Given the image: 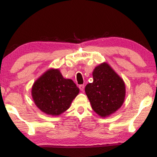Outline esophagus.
<instances>
[{
    "mask_svg": "<svg viewBox=\"0 0 157 157\" xmlns=\"http://www.w3.org/2000/svg\"><path fill=\"white\" fill-rule=\"evenodd\" d=\"M79 89L81 91H83V90H84V85H80L79 86Z\"/></svg>",
    "mask_w": 157,
    "mask_h": 157,
    "instance_id": "1",
    "label": "esophagus"
}]
</instances>
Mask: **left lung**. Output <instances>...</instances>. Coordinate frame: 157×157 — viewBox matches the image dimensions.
Returning a JSON list of instances; mask_svg holds the SVG:
<instances>
[{"label": "left lung", "mask_w": 157, "mask_h": 157, "mask_svg": "<svg viewBox=\"0 0 157 157\" xmlns=\"http://www.w3.org/2000/svg\"><path fill=\"white\" fill-rule=\"evenodd\" d=\"M92 74L94 81L86 86V94L93 110L101 117H108L124 104L125 83L106 62L96 66Z\"/></svg>", "instance_id": "1"}]
</instances>
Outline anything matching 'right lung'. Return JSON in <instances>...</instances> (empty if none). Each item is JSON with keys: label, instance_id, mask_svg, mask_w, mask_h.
I'll return each instance as SVG.
<instances>
[{"label": "right lung", "instance_id": "obj_1", "mask_svg": "<svg viewBox=\"0 0 157 157\" xmlns=\"http://www.w3.org/2000/svg\"><path fill=\"white\" fill-rule=\"evenodd\" d=\"M79 89L71 79L64 78L58 68L44 73L31 89V96L42 112L53 117L59 116L69 109Z\"/></svg>", "mask_w": 157, "mask_h": 157}]
</instances>
